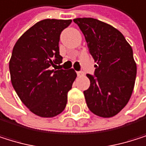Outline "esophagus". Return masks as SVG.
I'll list each match as a JSON object with an SVG mask.
<instances>
[{
	"label": "esophagus",
	"mask_w": 146,
	"mask_h": 146,
	"mask_svg": "<svg viewBox=\"0 0 146 146\" xmlns=\"http://www.w3.org/2000/svg\"><path fill=\"white\" fill-rule=\"evenodd\" d=\"M77 75L81 77V76H84V72H77Z\"/></svg>",
	"instance_id": "34e87169"
}]
</instances>
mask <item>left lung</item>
<instances>
[{
  "mask_svg": "<svg viewBox=\"0 0 146 146\" xmlns=\"http://www.w3.org/2000/svg\"><path fill=\"white\" fill-rule=\"evenodd\" d=\"M74 21L97 62L94 76L86 74L90 80L89 88L84 91L86 105L97 116L113 117L126 106L134 88L137 65L132 48L119 31L107 23L93 18Z\"/></svg>",
  "mask_w": 146,
  "mask_h": 146,
  "instance_id": "obj_1",
  "label": "left lung"
}]
</instances>
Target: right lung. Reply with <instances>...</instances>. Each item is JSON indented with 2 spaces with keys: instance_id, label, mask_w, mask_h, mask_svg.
I'll use <instances>...</instances> for the list:
<instances>
[{
  "instance_id": "obj_1",
  "label": "right lung",
  "mask_w": 146,
  "mask_h": 146,
  "mask_svg": "<svg viewBox=\"0 0 146 146\" xmlns=\"http://www.w3.org/2000/svg\"><path fill=\"white\" fill-rule=\"evenodd\" d=\"M72 20H42L16 41L9 61L11 82L21 102L35 115L53 118L67 103L77 74L74 69L54 70L60 64V35Z\"/></svg>"
}]
</instances>
